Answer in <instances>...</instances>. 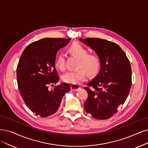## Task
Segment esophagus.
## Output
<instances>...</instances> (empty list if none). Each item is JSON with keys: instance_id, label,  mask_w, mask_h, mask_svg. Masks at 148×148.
<instances>
[{"instance_id": "esophagus-1", "label": "esophagus", "mask_w": 148, "mask_h": 148, "mask_svg": "<svg viewBox=\"0 0 148 148\" xmlns=\"http://www.w3.org/2000/svg\"><path fill=\"white\" fill-rule=\"evenodd\" d=\"M80 88V87L78 85H72L71 86V90L73 92L78 91Z\"/></svg>"}]
</instances>
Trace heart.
<instances>
[{"label":"heart","instance_id":"b5f03b06","mask_svg":"<svg viewBox=\"0 0 148 148\" xmlns=\"http://www.w3.org/2000/svg\"><path fill=\"white\" fill-rule=\"evenodd\" d=\"M70 54L79 59L77 70L69 71L62 76L63 82L72 85H78L86 79V73L89 76H95L101 68V61L98 56L88 54V50L78 43H73L67 49ZM65 56L60 53L56 56L55 62V67L61 71L66 69Z\"/></svg>","mask_w":148,"mask_h":148}]
</instances>
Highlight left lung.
I'll list each match as a JSON object with an SVG mask.
<instances>
[{
  "mask_svg": "<svg viewBox=\"0 0 148 148\" xmlns=\"http://www.w3.org/2000/svg\"><path fill=\"white\" fill-rule=\"evenodd\" d=\"M96 52L101 61L98 75L87 84L88 93L84 109L98 120L113 116L123 104L132 85L130 62L125 53L116 44L100 38L79 39Z\"/></svg>",
  "mask_w": 148,
  "mask_h": 148,
  "instance_id": "1",
  "label": "left lung"
}]
</instances>
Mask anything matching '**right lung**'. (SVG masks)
<instances>
[{"label":"right lung","instance_id":"add662e5","mask_svg":"<svg viewBox=\"0 0 148 148\" xmlns=\"http://www.w3.org/2000/svg\"><path fill=\"white\" fill-rule=\"evenodd\" d=\"M71 38H44L28 45L21 55L17 67V80L21 95L30 110L41 117L55 114L62 99L70 90L62 83L49 89L60 80L55 62L58 51Z\"/></svg>","mask_w":148,"mask_h":148}]
</instances>
